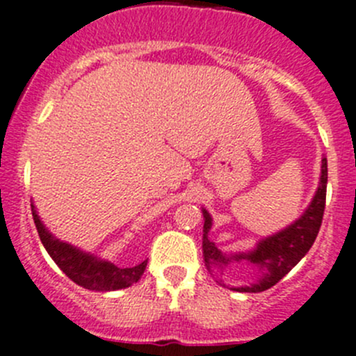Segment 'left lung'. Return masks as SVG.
Returning a JSON list of instances; mask_svg holds the SVG:
<instances>
[{
	"mask_svg": "<svg viewBox=\"0 0 356 356\" xmlns=\"http://www.w3.org/2000/svg\"><path fill=\"white\" fill-rule=\"evenodd\" d=\"M325 197H327V159H321L320 185H318L316 194H314L313 201L307 206L304 215L283 231L262 239L252 252L236 253V255H225L216 248L215 243L209 241L208 232L211 229V216L206 209H202V215H204L202 257H204L206 269L209 273L223 274V270L232 262L246 260V262L259 267L262 274L255 283H250L245 286H232V290L257 293L274 286L299 264V260L313 246L321 227V220H323Z\"/></svg>",
	"mask_w": 356,
	"mask_h": 356,
	"instance_id": "obj_1",
	"label": "left lung"
}]
</instances>
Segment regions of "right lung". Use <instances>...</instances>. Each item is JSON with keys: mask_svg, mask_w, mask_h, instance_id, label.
Here are the masks:
<instances>
[{"mask_svg": "<svg viewBox=\"0 0 356 356\" xmlns=\"http://www.w3.org/2000/svg\"><path fill=\"white\" fill-rule=\"evenodd\" d=\"M31 211L36 231H38V236L45 250L52 257L54 262L59 266V269L76 285L83 286L87 290H94V292H113V290L127 289L143 276L148 260H143V262L134 267H124L122 269L115 264L97 259L90 253L82 252L76 246H71L54 238L49 229L42 223L33 204Z\"/></svg>", "mask_w": 356, "mask_h": 356, "instance_id": "right-lung-1", "label": "right lung"}]
</instances>
